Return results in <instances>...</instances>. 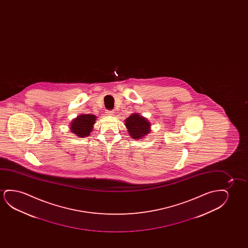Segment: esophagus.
<instances>
[{
	"label": "esophagus",
	"instance_id": "esophagus-1",
	"mask_svg": "<svg viewBox=\"0 0 248 248\" xmlns=\"http://www.w3.org/2000/svg\"><path fill=\"white\" fill-rule=\"evenodd\" d=\"M113 111L112 110H107L106 111V113H107V115H113Z\"/></svg>",
	"mask_w": 248,
	"mask_h": 248
}]
</instances>
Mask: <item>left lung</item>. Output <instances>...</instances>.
<instances>
[{"instance_id": "obj_1", "label": "left lung", "mask_w": 248, "mask_h": 248, "mask_svg": "<svg viewBox=\"0 0 248 248\" xmlns=\"http://www.w3.org/2000/svg\"><path fill=\"white\" fill-rule=\"evenodd\" d=\"M125 125L128 129L129 136L133 139L140 140L143 136H146L150 132V123L146 119L140 116L137 113H134L127 118L125 120Z\"/></svg>"}]
</instances>
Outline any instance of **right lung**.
Returning a JSON list of instances; mask_svg holds the SVG:
<instances>
[{
  "label": "right lung",
  "mask_w": 248,
  "mask_h": 248,
  "mask_svg": "<svg viewBox=\"0 0 248 248\" xmlns=\"http://www.w3.org/2000/svg\"><path fill=\"white\" fill-rule=\"evenodd\" d=\"M96 117L90 114H82L78 116L77 119H75L71 124V131L78 137H85L89 136L90 133L92 130V127L95 122Z\"/></svg>",
  "instance_id": "right-lung-1"
}]
</instances>
